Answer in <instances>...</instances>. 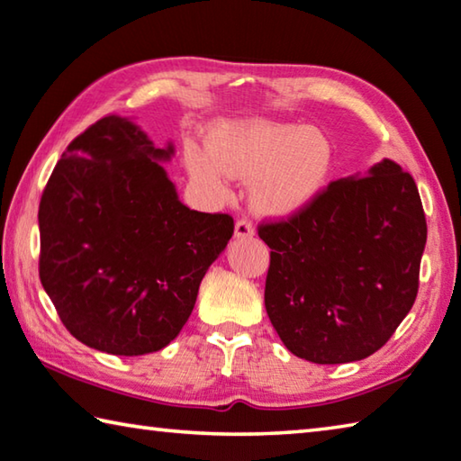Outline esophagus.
Returning a JSON list of instances; mask_svg holds the SVG:
<instances>
[{"mask_svg": "<svg viewBox=\"0 0 461 461\" xmlns=\"http://www.w3.org/2000/svg\"><path fill=\"white\" fill-rule=\"evenodd\" d=\"M233 236H236L238 240L252 238V236H254V225H252V221L238 220V221H236V228H233Z\"/></svg>", "mask_w": 461, "mask_h": 461, "instance_id": "1", "label": "esophagus"}]
</instances>
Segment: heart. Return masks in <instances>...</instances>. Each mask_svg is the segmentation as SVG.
Listing matches in <instances>:
<instances>
[{"label":"heart","instance_id":"obj_1","mask_svg":"<svg viewBox=\"0 0 461 461\" xmlns=\"http://www.w3.org/2000/svg\"><path fill=\"white\" fill-rule=\"evenodd\" d=\"M183 161L199 194L220 202L228 197L231 179L252 181L254 212L282 220L321 195L332 169V149L300 124L220 121L209 129L207 145L187 140Z\"/></svg>","mask_w":461,"mask_h":461}]
</instances>
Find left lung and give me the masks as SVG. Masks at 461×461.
I'll return each instance as SVG.
<instances>
[{"instance_id":"8db88e82","label":"left lung","mask_w":461,"mask_h":461,"mask_svg":"<svg viewBox=\"0 0 461 461\" xmlns=\"http://www.w3.org/2000/svg\"><path fill=\"white\" fill-rule=\"evenodd\" d=\"M270 252L264 303L292 355L361 361L411 311L428 223L413 177L383 158L332 181L288 221L258 228Z\"/></svg>"}]
</instances>
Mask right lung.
<instances>
[{
    "label": "right lung",
    "instance_id": "obj_1",
    "mask_svg": "<svg viewBox=\"0 0 461 461\" xmlns=\"http://www.w3.org/2000/svg\"><path fill=\"white\" fill-rule=\"evenodd\" d=\"M173 155L131 119L104 116L68 145L41 195V286L90 348L139 357L169 345L231 238L230 215L179 202L161 165Z\"/></svg>",
    "mask_w": 461,
    "mask_h": 461
}]
</instances>
